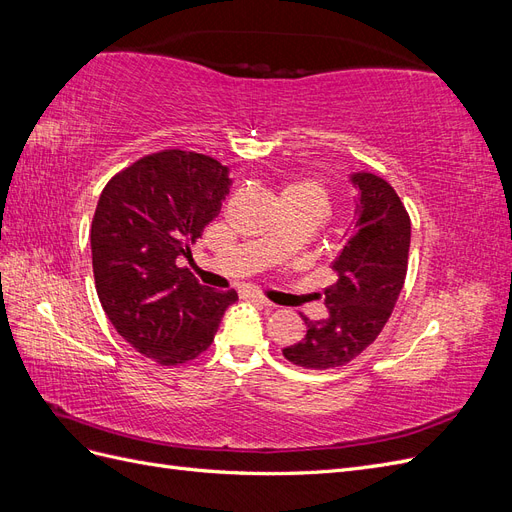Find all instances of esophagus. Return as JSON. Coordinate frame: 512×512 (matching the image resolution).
<instances>
[{"label":"esophagus","mask_w":512,"mask_h":512,"mask_svg":"<svg viewBox=\"0 0 512 512\" xmlns=\"http://www.w3.org/2000/svg\"><path fill=\"white\" fill-rule=\"evenodd\" d=\"M252 301H254V303H258L260 307H273V303H271V301H267L265 297H260V294H252Z\"/></svg>","instance_id":"obj_1"}]
</instances>
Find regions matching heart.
<instances>
[{
  "label": "heart",
  "instance_id": "b5f03b06",
  "mask_svg": "<svg viewBox=\"0 0 512 512\" xmlns=\"http://www.w3.org/2000/svg\"><path fill=\"white\" fill-rule=\"evenodd\" d=\"M282 198L286 200H301V203H307L316 207L322 215L329 207V196L327 190L322 188V183L314 179H299V181H290L284 185Z\"/></svg>",
  "mask_w": 512,
  "mask_h": 512
}]
</instances>
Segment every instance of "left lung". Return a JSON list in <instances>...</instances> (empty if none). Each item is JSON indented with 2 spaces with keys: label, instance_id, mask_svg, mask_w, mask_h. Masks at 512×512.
<instances>
[{
  "label": "left lung",
  "instance_id": "8db88e82",
  "mask_svg": "<svg viewBox=\"0 0 512 512\" xmlns=\"http://www.w3.org/2000/svg\"><path fill=\"white\" fill-rule=\"evenodd\" d=\"M354 218L344 232L333 271L337 284L324 290L327 318L305 320L307 333L284 356L305 369L350 363L384 329L404 288L410 250V218L397 192L382 177L350 175Z\"/></svg>",
  "mask_w": 512,
  "mask_h": 512
}]
</instances>
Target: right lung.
Wrapping results in <instances>:
<instances>
[{
  "label": "right lung",
  "mask_w": 512,
  "mask_h": 512,
  "mask_svg": "<svg viewBox=\"0 0 512 512\" xmlns=\"http://www.w3.org/2000/svg\"><path fill=\"white\" fill-rule=\"evenodd\" d=\"M230 168L166 149L121 170L91 222L96 290L117 333L147 359L179 365L205 352L237 292H215L177 265L218 218Z\"/></svg>",
  "instance_id": "obj_1"
}]
</instances>
